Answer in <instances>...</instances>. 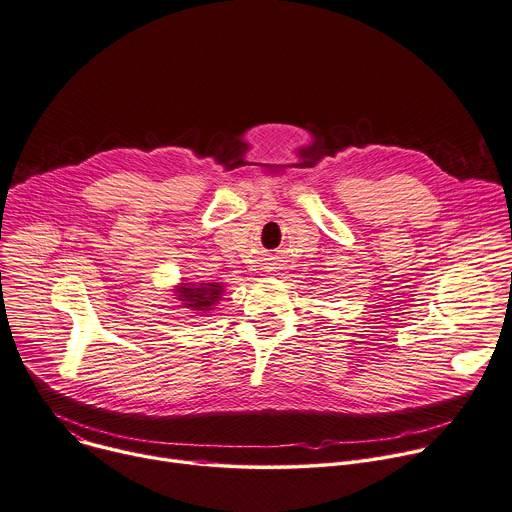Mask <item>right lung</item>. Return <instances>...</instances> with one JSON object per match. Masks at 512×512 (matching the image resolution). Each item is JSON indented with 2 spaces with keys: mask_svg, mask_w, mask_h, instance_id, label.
<instances>
[{
  "mask_svg": "<svg viewBox=\"0 0 512 512\" xmlns=\"http://www.w3.org/2000/svg\"><path fill=\"white\" fill-rule=\"evenodd\" d=\"M175 293L185 307L205 313L221 299L223 283H181Z\"/></svg>",
  "mask_w": 512,
  "mask_h": 512,
  "instance_id": "1",
  "label": "right lung"
}]
</instances>
